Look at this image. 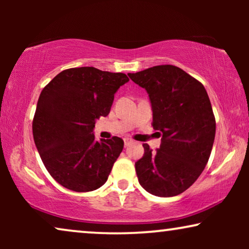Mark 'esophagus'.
Masks as SVG:
<instances>
[{"instance_id":"obj_1","label":"esophagus","mask_w":249,"mask_h":249,"mask_svg":"<svg viewBox=\"0 0 249 249\" xmlns=\"http://www.w3.org/2000/svg\"><path fill=\"white\" fill-rule=\"evenodd\" d=\"M132 142V141L131 139H129V138H124V147H127V146H129Z\"/></svg>"}]
</instances>
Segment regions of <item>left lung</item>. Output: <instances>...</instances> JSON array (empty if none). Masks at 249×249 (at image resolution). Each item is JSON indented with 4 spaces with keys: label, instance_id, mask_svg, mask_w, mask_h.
Wrapping results in <instances>:
<instances>
[{
    "label": "left lung",
    "instance_id": "8db88e82",
    "mask_svg": "<svg viewBox=\"0 0 249 249\" xmlns=\"http://www.w3.org/2000/svg\"><path fill=\"white\" fill-rule=\"evenodd\" d=\"M130 79L148 93L153 128L162 136L153 152L144 144V156L135 163L138 181L159 197L181 194L205 169L215 137V118L203 84L171 64L155 66Z\"/></svg>",
    "mask_w": 249,
    "mask_h": 249
}]
</instances>
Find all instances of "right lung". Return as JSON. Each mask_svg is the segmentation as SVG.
<instances>
[{
	"instance_id": "obj_1",
	"label": "right lung",
	"mask_w": 249,
	"mask_h": 249,
	"mask_svg": "<svg viewBox=\"0 0 249 249\" xmlns=\"http://www.w3.org/2000/svg\"><path fill=\"white\" fill-rule=\"evenodd\" d=\"M127 81L124 73L80 67L61 71L43 88L33 119L34 142L61 186L86 193L107 182L124 141L117 136L96 141L93 129L110 113L115 91Z\"/></svg>"
}]
</instances>
